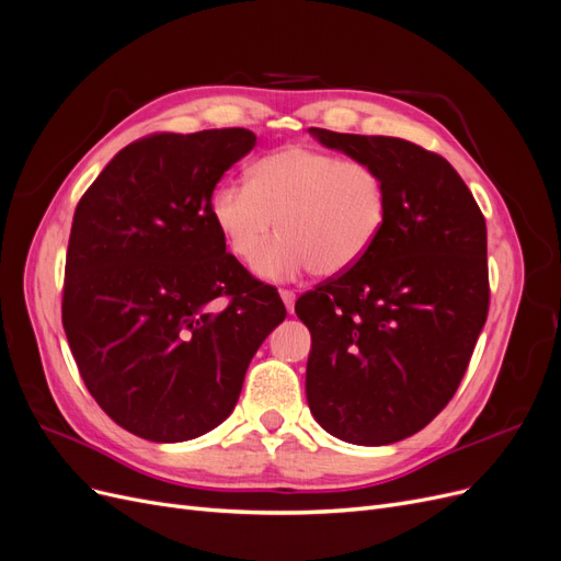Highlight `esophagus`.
<instances>
[{"label":"esophagus","mask_w":561,"mask_h":561,"mask_svg":"<svg viewBox=\"0 0 561 561\" xmlns=\"http://www.w3.org/2000/svg\"><path fill=\"white\" fill-rule=\"evenodd\" d=\"M280 299H283V304L287 307V311L293 313V309H295V293H293V290H285V287H280Z\"/></svg>","instance_id":"obj_1"}]
</instances>
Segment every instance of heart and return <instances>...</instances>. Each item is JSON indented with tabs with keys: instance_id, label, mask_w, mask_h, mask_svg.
Segmentation results:
<instances>
[{
	"instance_id": "heart-1",
	"label": "heart",
	"mask_w": 561,
	"mask_h": 561,
	"mask_svg": "<svg viewBox=\"0 0 561 561\" xmlns=\"http://www.w3.org/2000/svg\"><path fill=\"white\" fill-rule=\"evenodd\" d=\"M210 206L227 245L248 264L279 222V239L254 263L262 276L287 278L307 266L316 276H334L377 243L388 194L367 161L287 145L250 163L243 184H217Z\"/></svg>"
}]
</instances>
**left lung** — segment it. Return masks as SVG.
<instances>
[{
  "instance_id": "1",
  "label": "left lung",
  "mask_w": 561,
  "mask_h": 561,
  "mask_svg": "<svg viewBox=\"0 0 561 561\" xmlns=\"http://www.w3.org/2000/svg\"><path fill=\"white\" fill-rule=\"evenodd\" d=\"M311 133L377 168L388 215L358 264L295 304L311 332L309 410L344 443H400L454 398L486 322L484 215L435 151L386 135Z\"/></svg>"
}]
</instances>
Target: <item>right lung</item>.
Listing matches in <instances>:
<instances>
[{"instance_id": "add662e5", "label": "right lung", "mask_w": 561, "mask_h": 561, "mask_svg": "<svg viewBox=\"0 0 561 561\" xmlns=\"http://www.w3.org/2000/svg\"><path fill=\"white\" fill-rule=\"evenodd\" d=\"M248 128L149 133L77 203L62 328L89 393L151 443L217 428L252 355L285 320L274 285L227 252L210 196L254 147Z\"/></svg>"}]
</instances>
